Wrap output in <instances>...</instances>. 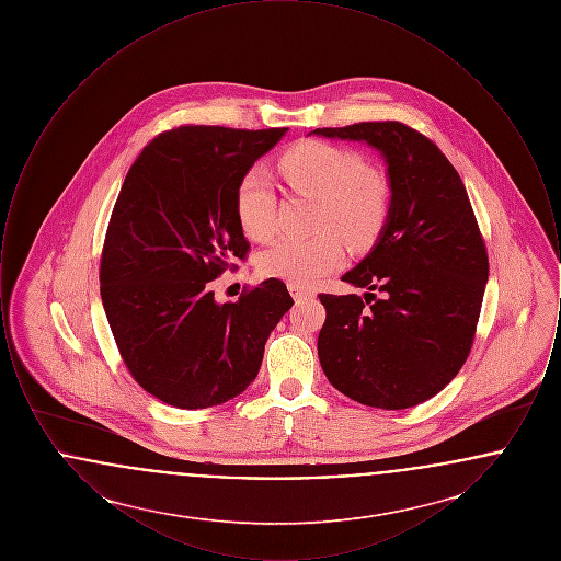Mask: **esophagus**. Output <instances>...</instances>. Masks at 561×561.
Returning <instances> with one entry per match:
<instances>
[{
  "label": "esophagus",
  "instance_id": "obj_1",
  "mask_svg": "<svg viewBox=\"0 0 561 561\" xmlns=\"http://www.w3.org/2000/svg\"><path fill=\"white\" fill-rule=\"evenodd\" d=\"M288 290H290V294H293L294 300H307V298H311V296H313L311 290H307V288H300V286H294V284L288 286Z\"/></svg>",
  "mask_w": 561,
  "mask_h": 561
}]
</instances>
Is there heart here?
Returning a JSON list of instances; mask_svg holds the SVG:
<instances>
[{
  "instance_id": "1",
  "label": "heart",
  "mask_w": 561,
  "mask_h": 561,
  "mask_svg": "<svg viewBox=\"0 0 561 561\" xmlns=\"http://www.w3.org/2000/svg\"><path fill=\"white\" fill-rule=\"evenodd\" d=\"M277 170L298 193L318 199L316 238H282L261 254L259 267L267 277L309 288L341 265L343 245H370L385 227L391 191L387 179L368 168L351 149L321 140H302L290 147ZM236 214L241 231L254 241H267L275 231V191L261 170H248L236 191Z\"/></svg>"
}]
</instances>
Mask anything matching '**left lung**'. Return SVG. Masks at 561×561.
<instances>
[{"mask_svg":"<svg viewBox=\"0 0 561 561\" xmlns=\"http://www.w3.org/2000/svg\"><path fill=\"white\" fill-rule=\"evenodd\" d=\"M311 134L370 145L387 163L391 188L373 250L343 275L368 293L320 294L321 370L364 405L412 408L462 368L480 320L488 252L467 188L437 145L400 122Z\"/></svg>","mask_w":561,"mask_h":561,"instance_id":"8db88e82","label":"left lung"}]
</instances>
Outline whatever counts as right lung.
<instances>
[{"mask_svg":"<svg viewBox=\"0 0 561 561\" xmlns=\"http://www.w3.org/2000/svg\"><path fill=\"white\" fill-rule=\"evenodd\" d=\"M286 133L160 134L117 195L101 259L103 307L134 380L174 408H210L245 391L271 330L294 305L275 277L236 302L213 293V279L250 250L236 214L241 176Z\"/></svg>","mask_w":561,"mask_h":561,"instance_id":"right-lung-1","label":"right lung"}]
</instances>
